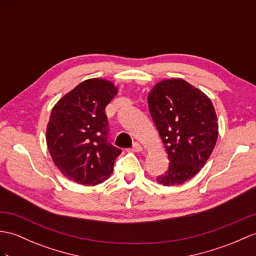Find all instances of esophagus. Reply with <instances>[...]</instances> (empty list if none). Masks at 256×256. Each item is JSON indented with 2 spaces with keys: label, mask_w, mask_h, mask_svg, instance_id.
Returning <instances> with one entry per match:
<instances>
[{
  "label": "esophagus",
  "mask_w": 256,
  "mask_h": 256,
  "mask_svg": "<svg viewBox=\"0 0 256 256\" xmlns=\"http://www.w3.org/2000/svg\"><path fill=\"white\" fill-rule=\"evenodd\" d=\"M132 150L134 152H140L142 150V146L140 144V142H134L133 147H132Z\"/></svg>",
  "instance_id": "34e87169"
}]
</instances>
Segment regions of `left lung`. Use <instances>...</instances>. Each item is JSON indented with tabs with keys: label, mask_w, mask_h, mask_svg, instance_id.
<instances>
[{
	"label": "left lung",
	"mask_w": 256,
	"mask_h": 256,
	"mask_svg": "<svg viewBox=\"0 0 256 256\" xmlns=\"http://www.w3.org/2000/svg\"><path fill=\"white\" fill-rule=\"evenodd\" d=\"M148 106L170 162L157 182L183 184L198 174L216 145L215 108L203 92L181 78L159 82L148 94Z\"/></svg>",
	"instance_id": "obj_1"
}]
</instances>
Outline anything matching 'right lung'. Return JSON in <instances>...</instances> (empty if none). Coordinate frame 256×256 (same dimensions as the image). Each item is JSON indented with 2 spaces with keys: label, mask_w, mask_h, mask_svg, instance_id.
I'll return each instance as SVG.
<instances>
[{
  "label": "right lung",
  "mask_w": 256,
  "mask_h": 256,
  "mask_svg": "<svg viewBox=\"0 0 256 256\" xmlns=\"http://www.w3.org/2000/svg\"><path fill=\"white\" fill-rule=\"evenodd\" d=\"M118 94L112 82L90 78L58 101L46 126V145L63 176L82 186L108 179L121 150L108 140L104 109Z\"/></svg>",
  "instance_id": "right-lung-1"
}]
</instances>
